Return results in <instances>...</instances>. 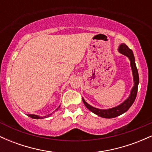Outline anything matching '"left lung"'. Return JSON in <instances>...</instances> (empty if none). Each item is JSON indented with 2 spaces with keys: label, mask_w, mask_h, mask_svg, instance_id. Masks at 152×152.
<instances>
[{
  "label": "left lung",
  "mask_w": 152,
  "mask_h": 152,
  "mask_svg": "<svg viewBox=\"0 0 152 152\" xmlns=\"http://www.w3.org/2000/svg\"><path fill=\"white\" fill-rule=\"evenodd\" d=\"M118 50L120 53L123 54V55L128 57L130 61V65L131 68H132V74H133L134 86L132 87V90H131L129 96L123 103L119 104V105L108 109H100L94 107V106L88 104L86 102H85L83 98H82L83 104H84V105L86 106L87 109H89L91 112L94 113L95 114L98 115L99 116L102 118H114L118 116H120V115L124 114V113H125L126 111H128V109L132 106L133 103L134 102V101H135L136 97H137L139 78V74H138V70L137 69V66H136L135 64V58H134L133 51L131 49H129V47L127 46L125 43H121V44L119 45V46H118Z\"/></svg>",
  "instance_id": "obj_1"
}]
</instances>
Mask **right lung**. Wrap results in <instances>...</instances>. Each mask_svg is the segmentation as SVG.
Listing matches in <instances>:
<instances>
[{"instance_id": "obj_1", "label": "right lung", "mask_w": 152, "mask_h": 152, "mask_svg": "<svg viewBox=\"0 0 152 152\" xmlns=\"http://www.w3.org/2000/svg\"><path fill=\"white\" fill-rule=\"evenodd\" d=\"M60 107V106H58V108ZM56 109V110H57ZM50 114H48L47 115V116H38V115H35V114H28V116H29V117L32 118H36V119H41V118H46V117H48V116H50Z\"/></svg>"}]
</instances>
